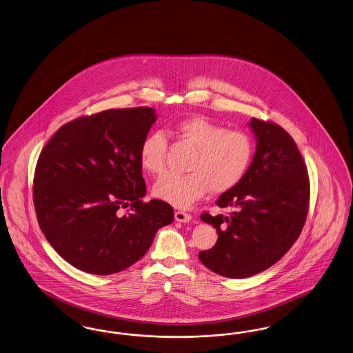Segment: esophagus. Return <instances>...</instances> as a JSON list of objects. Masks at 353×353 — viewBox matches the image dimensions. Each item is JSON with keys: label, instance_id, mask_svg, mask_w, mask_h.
Masks as SVG:
<instances>
[{"label": "esophagus", "instance_id": "obj_1", "mask_svg": "<svg viewBox=\"0 0 353 353\" xmlns=\"http://www.w3.org/2000/svg\"><path fill=\"white\" fill-rule=\"evenodd\" d=\"M174 219H176L177 222L186 223V222H190V221H192V215H190L189 212H183V210H177V212H174Z\"/></svg>", "mask_w": 353, "mask_h": 353}]
</instances>
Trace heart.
Returning <instances> with one entry per match:
<instances>
[{
  "instance_id": "1",
  "label": "heart",
  "mask_w": 353,
  "mask_h": 353,
  "mask_svg": "<svg viewBox=\"0 0 353 353\" xmlns=\"http://www.w3.org/2000/svg\"><path fill=\"white\" fill-rule=\"evenodd\" d=\"M174 132L196 148L188 170L167 173L154 185L156 197L177 208H188L210 189L223 193L244 176L252 156V141L239 130H226L205 117L185 118L174 125ZM168 141L161 131L150 132L141 144V167L150 173L165 170Z\"/></svg>"
}]
</instances>
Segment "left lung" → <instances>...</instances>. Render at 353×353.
Listing matches in <instances>:
<instances>
[{
  "instance_id": "left-lung-1",
  "label": "left lung",
  "mask_w": 353,
  "mask_h": 353,
  "mask_svg": "<svg viewBox=\"0 0 353 353\" xmlns=\"http://www.w3.org/2000/svg\"><path fill=\"white\" fill-rule=\"evenodd\" d=\"M250 127L257 141L252 163L216 201L230 212L201 215L216 228L218 240L198 257L228 279L251 277L276 264L298 239L310 201L307 168L293 138L273 122L252 118Z\"/></svg>"
}]
</instances>
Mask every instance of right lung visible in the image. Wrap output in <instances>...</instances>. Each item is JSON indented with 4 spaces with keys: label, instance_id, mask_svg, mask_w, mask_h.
Listing matches in <instances>:
<instances>
[{
    "label": "right lung",
    "instance_id": "1",
    "mask_svg": "<svg viewBox=\"0 0 353 353\" xmlns=\"http://www.w3.org/2000/svg\"><path fill=\"white\" fill-rule=\"evenodd\" d=\"M155 121L152 108L110 109L63 125L44 145L35 212L46 239L74 268L99 276L128 268L173 222L170 203L141 199L139 150Z\"/></svg>",
    "mask_w": 353,
    "mask_h": 353
}]
</instances>
